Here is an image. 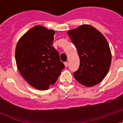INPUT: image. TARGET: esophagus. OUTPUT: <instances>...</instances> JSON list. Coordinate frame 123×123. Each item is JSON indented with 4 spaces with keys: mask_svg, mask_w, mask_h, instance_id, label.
Segmentation results:
<instances>
[{
    "mask_svg": "<svg viewBox=\"0 0 123 123\" xmlns=\"http://www.w3.org/2000/svg\"><path fill=\"white\" fill-rule=\"evenodd\" d=\"M64 65H65V67H67L68 66V62H64Z\"/></svg>",
    "mask_w": 123,
    "mask_h": 123,
    "instance_id": "obj_1",
    "label": "esophagus"
}]
</instances>
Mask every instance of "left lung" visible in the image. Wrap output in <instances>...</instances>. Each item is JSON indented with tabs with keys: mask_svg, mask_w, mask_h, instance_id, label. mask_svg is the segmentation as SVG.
<instances>
[{
	"mask_svg": "<svg viewBox=\"0 0 123 123\" xmlns=\"http://www.w3.org/2000/svg\"><path fill=\"white\" fill-rule=\"evenodd\" d=\"M67 33L80 56V67L74 72L75 78L88 87L101 82L111 62V51L105 37L89 25H80Z\"/></svg>",
	"mask_w": 123,
	"mask_h": 123,
	"instance_id": "left-lung-1",
	"label": "left lung"
}]
</instances>
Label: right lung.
Returning <instances> with one entry per match:
<instances>
[{
  "mask_svg": "<svg viewBox=\"0 0 123 123\" xmlns=\"http://www.w3.org/2000/svg\"><path fill=\"white\" fill-rule=\"evenodd\" d=\"M55 31L36 25L18 41L15 56L18 69L31 86L46 90L64 69L58 51L53 47Z\"/></svg>",
  "mask_w": 123,
  "mask_h": 123,
  "instance_id": "right-lung-1",
  "label": "right lung"
}]
</instances>
